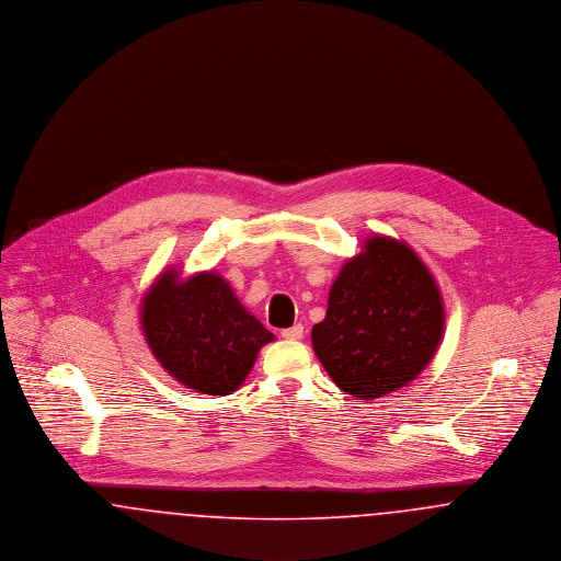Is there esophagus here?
Instances as JSON below:
<instances>
[{"mask_svg": "<svg viewBox=\"0 0 561 561\" xmlns=\"http://www.w3.org/2000/svg\"><path fill=\"white\" fill-rule=\"evenodd\" d=\"M302 334H305V328H302L300 323H296L293 328L282 330V339H286V341H300Z\"/></svg>", "mask_w": 561, "mask_h": 561, "instance_id": "34e87169", "label": "esophagus"}]
</instances>
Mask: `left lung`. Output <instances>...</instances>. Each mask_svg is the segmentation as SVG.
<instances>
[{
    "mask_svg": "<svg viewBox=\"0 0 561 561\" xmlns=\"http://www.w3.org/2000/svg\"><path fill=\"white\" fill-rule=\"evenodd\" d=\"M444 323L442 294L419 254L403 241L374 236L334 279L311 341L339 389L376 400L425 370Z\"/></svg>",
    "mask_w": 561,
    "mask_h": 561,
    "instance_id": "1",
    "label": "left lung"
}]
</instances>
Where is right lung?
<instances>
[{
	"mask_svg": "<svg viewBox=\"0 0 561 561\" xmlns=\"http://www.w3.org/2000/svg\"><path fill=\"white\" fill-rule=\"evenodd\" d=\"M140 328L161 368L206 396L236 391L275 339L214 271H163L142 298Z\"/></svg>",
	"mask_w": 561,
	"mask_h": 561,
	"instance_id": "1",
	"label": "right lung"
}]
</instances>
